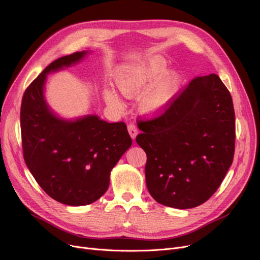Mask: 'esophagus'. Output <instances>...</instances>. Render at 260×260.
I'll return each mask as SVG.
<instances>
[{
    "label": "esophagus",
    "instance_id": "esophagus-1",
    "mask_svg": "<svg viewBox=\"0 0 260 260\" xmlns=\"http://www.w3.org/2000/svg\"><path fill=\"white\" fill-rule=\"evenodd\" d=\"M127 129H128V133H129V135H131V137L135 140L136 136H137L138 133H139L137 126H136V125L134 124V123H129V124L127 125Z\"/></svg>",
    "mask_w": 260,
    "mask_h": 260
}]
</instances>
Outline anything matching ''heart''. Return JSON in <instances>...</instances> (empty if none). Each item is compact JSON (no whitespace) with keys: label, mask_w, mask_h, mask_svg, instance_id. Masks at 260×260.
Wrapping results in <instances>:
<instances>
[{"label":"heart","mask_w":260,"mask_h":260,"mask_svg":"<svg viewBox=\"0 0 260 260\" xmlns=\"http://www.w3.org/2000/svg\"><path fill=\"white\" fill-rule=\"evenodd\" d=\"M167 63L161 57L153 58L146 64L135 68H126L119 73L117 84L121 92L127 98H133L142 93L166 72ZM179 83V77L175 73L166 75L149 89L141 100V109L144 113H156L165 106ZM105 99L115 106L121 107L117 95L111 91H105Z\"/></svg>","instance_id":"b5f03b06"}]
</instances>
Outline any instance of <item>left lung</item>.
I'll return each instance as SVG.
<instances>
[{
	"label": "left lung",
	"instance_id": "1",
	"mask_svg": "<svg viewBox=\"0 0 260 260\" xmlns=\"http://www.w3.org/2000/svg\"><path fill=\"white\" fill-rule=\"evenodd\" d=\"M149 194L163 206L190 209L220 186L234 158L235 112L216 74L195 77L160 113L137 119Z\"/></svg>",
	"mask_w": 260,
	"mask_h": 260
}]
</instances>
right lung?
Wrapping results in <instances>:
<instances>
[{
    "label": "right lung",
    "mask_w": 260,
    "mask_h": 260,
    "mask_svg": "<svg viewBox=\"0 0 260 260\" xmlns=\"http://www.w3.org/2000/svg\"><path fill=\"white\" fill-rule=\"evenodd\" d=\"M85 53L51 62L26 88L20 116L27 168L49 197L75 207L92 203L106 192L112 169L132 145L124 122L108 123L97 116L65 121L49 111L43 97L46 75Z\"/></svg>",
    "instance_id": "right-lung-1"
}]
</instances>
